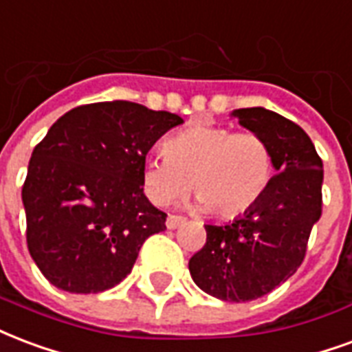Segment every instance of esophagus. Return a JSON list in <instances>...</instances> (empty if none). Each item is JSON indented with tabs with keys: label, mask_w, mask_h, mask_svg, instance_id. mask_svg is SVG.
<instances>
[{
	"label": "esophagus",
	"mask_w": 352,
	"mask_h": 352,
	"mask_svg": "<svg viewBox=\"0 0 352 352\" xmlns=\"http://www.w3.org/2000/svg\"><path fill=\"white\" fill-rule=\"evenodd\" d=\"M186 222V218L184 216L179 214H168V220H166V228L168 229H177L181 223Z\"/></svg>",
	"instance_id": "obj_1"
}]
</instances>
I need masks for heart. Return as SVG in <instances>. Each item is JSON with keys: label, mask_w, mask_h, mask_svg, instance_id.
Returning a JSON list of instances; mask_svg holds the SVG:
<instances>
[{"label": "heart", "mask_w": 352, "mask_h": 352, "mask_svg": "<svg viewBox=\"0 0 352 352\" xmlns=\"http://www.w3.org/2000/svg\"><path fill=\"white\" fill-rule=\"evenodd\" d=\"M162 151L164 158L142 168L143 192L158 207L183 197L192 183L203 209L235 218L261 201L274 173L269 142L252 130L192 124L166 140Z\"/></svg>", "instance_id": "obj_1"}]
</instances>
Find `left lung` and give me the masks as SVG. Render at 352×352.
Here are the masks:
<instances>
[{
    "instance_id": "left-lung-1",
    "label": "left lung",
    "mask_w": 352,
    "mask_h": 352,
    "mask_svg": "<svg viewBox=\"0 0 352 352\" xmlns=\"http://www.w3.org/2000/svg\"><path fill=\"white\" fill-rule=\"evenodd\" d=\"M244 129L269 142L274 168L263 199L226 226H205L207 242L188 263L192 280L228 302L261 298L300 267L322 212V160L304 130L276 111H233Z\"/></svg>"
}]
</instances>
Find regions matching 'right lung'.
<instances>
[{"mask_svg":"<svg viewBox=\"0 0 352 352\" xmlns=\"http://www.w3.org/2000/svg\"><path fill=\"white\" fill-rule=\"evenodd\" d=\"M181 123L175 113L113 100L78 106L52 124L22 186L28 248L48 282L100 293L130 274L168 216L143 194L145 156Z\"/></svg>","mask_w":352,"mask_h":352,"instance_id":"add662e5","label":"right lung"}]
</instances>
